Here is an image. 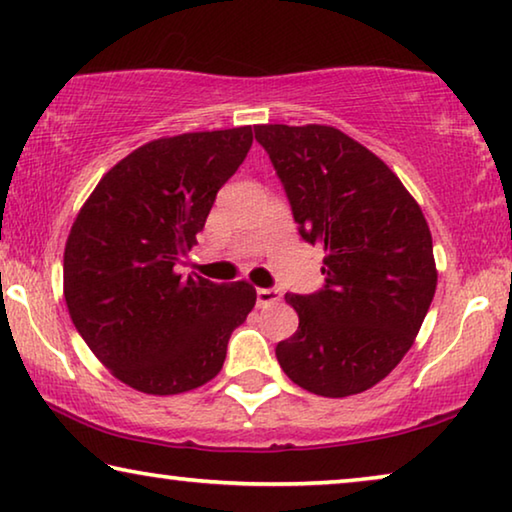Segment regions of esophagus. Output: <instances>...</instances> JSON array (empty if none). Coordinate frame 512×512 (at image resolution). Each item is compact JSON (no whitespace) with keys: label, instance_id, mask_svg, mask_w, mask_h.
<instances>
[{"label":"esophagus","instance_id":"obj_1","mask_svg":"<svg viewBox=\"0 0 512 512\" xmlns=\"http://www.w3.org/2000/svg\"><path fill=\"white\" fill-rule=\"evenodd\" d=\"M281 300V293L277 288H258L256 290V302L258 306H270Z\"/></svg>","mask_w":512,"mask_h":512}]
</instances>
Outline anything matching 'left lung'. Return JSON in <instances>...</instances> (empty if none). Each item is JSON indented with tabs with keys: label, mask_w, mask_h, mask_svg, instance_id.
<instances>
[{
	"label": "left lung",
	"mask_w": 512,
	"mask_h": 512,
	"mask_svg": "<svg viewBox=\"0 0 512 512\" xmlns=\"http://www.w3.org/2000/svg\"><path fill=\"white\" fill-rule=\"evenodd\" d=\"M300 226L325 251V286L286 295L300 316L277 359L297 387L345 398L412 348L437 288L426 217L380 157L332 125H256Z\"/></svg>",
	"instance_id": "1"
}]
</instances>
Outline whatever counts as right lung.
Returning <instances> with one entry per match:
<instances>
[{"instance_id":"add662e5","label":"right lung","mask_w":512,"mask_h":512,"mask_svg":"<svg viewBox=\"0 0 512 512\" xmlns=\"http://www.w3.org/2000/svg\"><path fill=\"white\" fill-rule=\"evenodd\" d=\"M251 141V125L148 141L100 178L70 229L68 313L93 355L132 389L174 396L210 382L254 309L247 281L176 272Z\"/></svg>"}]
</instances>
